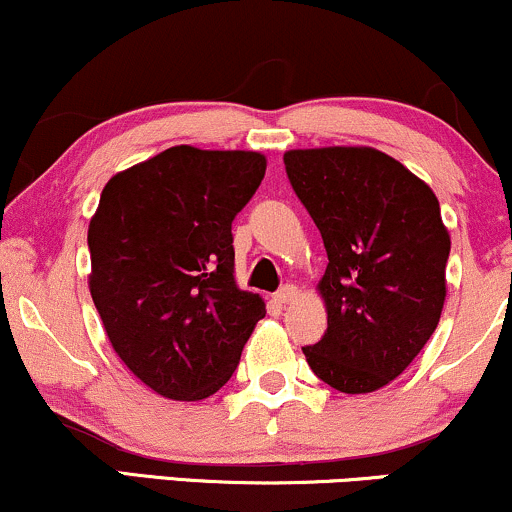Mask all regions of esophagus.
<instances>
[{
  "label": "esophagus",
  "instance_id": "1",
  "mask_svg": "<svg viewBox=\"0 0 512 512\" xmlns=\"http://www.w3.org/2000/svg\"><path fill=\"white\" fill-rule=\"evenodd\" d=\"M296 296H298L296 286L286 284V286H281V289L274 293V303H276V305H286V303H291Z\"/></svg>",
  "mask_w": 512,
  "mask_h": 512
}]
</instances>
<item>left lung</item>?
Segmentation results:
<instances>
[{"instance_id": "1", "label": "left lung", "mask_w": 512, "mask_h": 512, "mask_svg": "<svg viewBox=\"0 0 512 512\" xmlns=\"http://www.w3.org/2000/svg\"><path fill=\"white\" fill-rule=\"evenodd\" d=\"M284 163L330 260L317 284L327 332L303 346L305 361L346 395L380 390L424 349L443 313L450 236L438 197L370 146L293 149Z\"/></svg>"}]
</instances>
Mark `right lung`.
<instances>
[{
    "label": "right lung",
    "instance_id": "add662e5",
    "mask_svg": "<svg viewBox=\"0 0 512 512\" xmlns=\"http://www.w3.org/2000/svg\"><path fill=\"white\" fill-rule=\"evenodd\" d=\"M264 170L257 151L182 144L103 187L88 223V289L115 354L161 397L221 390L267 313L236 286L231 233Z\"/></svg>",
    "mask_w": 512,
    "mask_h": 512
}]
</instances>
